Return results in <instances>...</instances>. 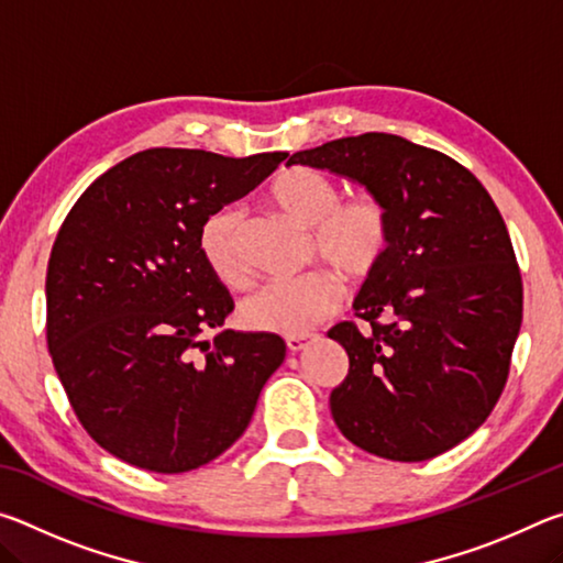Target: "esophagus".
Returning a JSON list of instances; mask_svg holds the SVG:
<instances>
[{
    "instance_id": "esophagus-1",
    "label": "esophagus",
    "mask_w": 563,
    "mask_h": 563,
    "mask_svg": "<svg viewBox=\"0 0 563 563\" xmlns=\"http://www.w3.org/2000/svg\"><path fill=\"white\" fill-rule=\"evenodd\" d=\"M310 340H312V335H292V338H285V345H288L290 352H300L308 347Z\"/></svg>"
}]
</instances>
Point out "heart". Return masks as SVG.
Listing matches in <instances>:
<instances>
[{
    "label": "heart",
    "instance_id": "b5f03b06",
    "mask_svg": "<svg viewBox=\"0 0 563 563\" xmlns=\"http://www.w3.org/2000/svg\"><path fill=\"white\" fill-rule=\"evenodd\" d=\"M273 201L292 221L312 228L310 253L325 261L342 278L365 280L383 265L393 241V213L373 190L342 198L335 178L322 170L295 166L271 186ZM245 213L225 206L211 213L198 233L203 261L228 288H247L251 265L243 251ZM340 283L330 271H310L290 280H275L241 305V320L251 330L275 335H308L320 320L338 310Z\"/></svg>",
    "mask_w": 563,
    "mask_h": 563
}]
</instances>
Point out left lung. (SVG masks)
Here are the masks:
<instances>
[{
    "mask_svg": "<svg viewBox=\"0 0 563 563\" xmlns=\"http://www.w3.org/2000/svg\"><path fill=\"white\" fill-rule=\"evenodd\" d=\"M288 164L357 180L393 213L389 251L355 298L367 332L352 320L328 332L350 357L332 419L393 462L452 450L499 402L521 328V273L499 208L470 168L393 133L328 141Z\"/></svg>",
    "mask_w": 563,
    "mask_h": 563,
    "instance_id": "obj_1",
    "label": "left lung"
}]
</instances>
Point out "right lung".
<instances>
[{
  "instance_id": "right-lung-1",
  "label": "right lung",
  "mask_w": 563,
  "mask_h": 563,
  "mask_svg": "<svg viewBox=\"0 0 563 563\" xmlns=\"http://www.w3.org/2000/svg\"><path fill=\"white\" fill-rule=\"evenodd\" d=\"M285 158L148 148L93 180L64 218L46 268V345L76 419L121 462L198 470L251 424L285 342L233 330L202 340L233 298L198 233Z\"/></svg>"
}]
</instances>
